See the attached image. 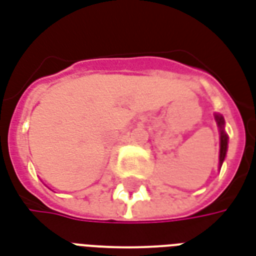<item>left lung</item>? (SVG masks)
Instances as JSON below:
<instances>
[{"mask_svg":"<svg viewBox=\"0 0 256 256\" xmlns=\"http://www.w3.org/2000/svg\"><path fill=\"white\" fill-rule=\"evenodd\" d=\"M216 122H217V126H218L220 130V162L218 166L221 168L222 162L225 160V156H226V152H228V136L225 133V120L222 118V115L220 114H214Z\"/></svg>","mask_w":256,"mask_h":256,"instance_id":"1","label":"left lung"}]
</instances>
